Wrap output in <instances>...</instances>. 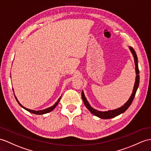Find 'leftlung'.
<instances>
[{
    "instance_id": "left-lung-1",
    "label": "left lung",
    "mask_w": 151,
    "mask_h": 151,
    "mask_svg": "<svg viewBox=\"0 0 151 151\" xmlns=\"http://www.w3.org/2000/svg\"><path fill=\"white\" fill-rule=\"evenodd\" d=\"M129 50L131 52L132 54H133V58H134V65H135V72H136V79H135V83H134V85L133 87V93H132L131 95L130 96L129 99H128V101L125 103L121 107L115 109H112V110H108L107 111H99V110L95 109L93 108L90 104H89V102H88L86 98L85 97V95H84V93L83 92V91H82L81 93V97L83 101V102L84 105L86 107V108L89 110L91 113H92L93 115L95 116H97L99 118L102 119H112L115 117L116 116H118L120 114L123 113L125 112L126 110L128 109V108L131 106L132 102H133V99L134 98L136 92H137V89L139 86V69H138V58L137 56V54H136L134 50L131 47L129 46Z\"/></svg>"
}]
</instances>
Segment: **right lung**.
Wrapping results in <instances>:
<instances>
[{
    "label": "right lung",
    "instance_id": "1",
    "mask_svg": "<svg viewBox=\"0 0 151 151\" xmlns=\"http://www.w3.org/2000/svg\"><path fill=\"white\" fill-rule=\"evenodd\" d=\"M13 91H14V90H13ZM14 97H15L16 100H17V101L18 102V104H19V105L21 106L22 108H24V109H25V110H27V111H28L29 112L32 113H34V114H36V115H43V114H45V113H49V112H50V111H52V110H53L56 107V106L58 104L59 102L60 101V99H61V96L60 98L58 99V100L57 101V102H56V103H55L53 106H50V107L48 108L42 109V110H38V111H36V110H32V109H28V108H26L24 107V106L20 103L19 101H18V99H17V98L16 97L15 95H14Z\"/></svg>",
    "mask_w": 151,
    "mask_h": 151
}]
</instances>
